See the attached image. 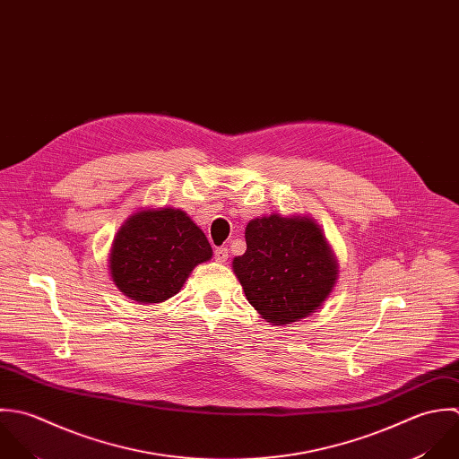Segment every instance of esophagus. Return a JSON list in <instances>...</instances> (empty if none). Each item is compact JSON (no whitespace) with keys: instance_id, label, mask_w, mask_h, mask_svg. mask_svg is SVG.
<instances>
[{"instance_id":"esophagus-1","label":"esophagus","mask_w":459,"mask_h":459,"mask_svg":"<svg viewBox=\"0 0 459 459\" xmlns=\"http://www.w3.org/2000/svg\"><path fill=\"white\" fill-rule=\"evenodd\" d=\"M213 256H215V260H217V262L224 264V262L228 260V247H217V249H215V253H213Z\"/></svg>"}]
</instances>
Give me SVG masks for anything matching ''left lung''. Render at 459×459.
<instances>
[{
    "mask_svg": "<svg viewBox=\"0 0 459 459\" xmlns=\"http://www.w3.org/2000/svg\"><path fill=\"white\" fill-rule=\"evenodd\" d=\"M246 244V253L233 260V273L247 301L267 322H298L333 292L338 264L313 219L278 213L253 219Z\"/></svg>",
    "mask_w": 459,
    "mask_h": 459,
    "instance_id": "1",
    "label": "left lung"
}]
</instances>
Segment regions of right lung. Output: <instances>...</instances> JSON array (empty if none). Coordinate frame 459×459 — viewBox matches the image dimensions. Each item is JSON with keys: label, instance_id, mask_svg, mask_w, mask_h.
Listing matches in <instances>:
<instances>
[{"label": "right lung", "instance_id": "1", "mask_svg": "<svg viewBox=\"0 0 459 459\" xmlns=\"http://www.w3.org/2000/svg\"><path fill=\"white\" fill-rule=\"evenodd\" d=\"M212 255L204 233L183 210L148 208L119 228L108 267L126 298L153 305L176 296L194 267Z\"/></svg>", "mask_w": 459, "mask_h": 459}]
</instances>
